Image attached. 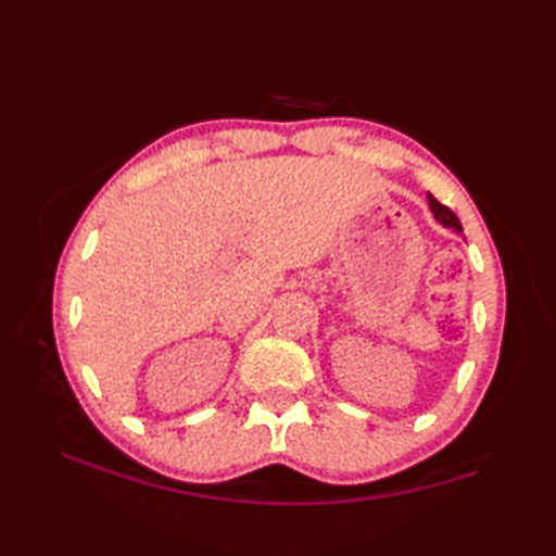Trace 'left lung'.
Segmentation results:
<instances>
[{
  "label": "left lung",
  "instance_id": "left-lung-1",
  "mask_svg": "<svg viewBox=\"0 0 556 556\" xmlns=\"http://www.w3.org/2000/svg\"><path fill=\"white\" fill-rule=\"evenodd\" d=\"M428 200H430V210L434 212V217H437V222L440 224H444L446 229H454V231H464L460 229V222H458V217L454 215L452 210H448L446 205H442L440 200L437 198H432V195H428Z\"/></svg>",
  "mask_w": 556,
  "mask_h": 556
}]
</instances>
